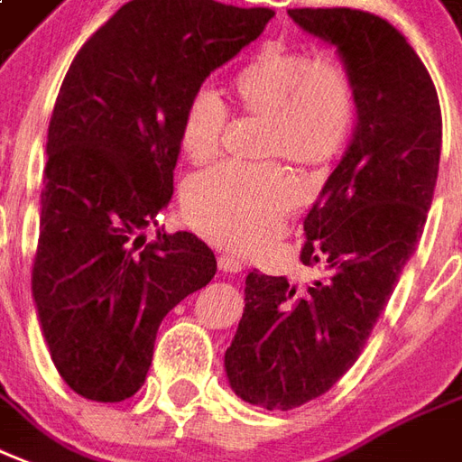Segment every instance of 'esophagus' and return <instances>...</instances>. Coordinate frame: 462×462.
Listing matches in <instances>:
<instances>
[{
  "label": "esophagus",
  "instance_id": "esophagus-1",
  "mask_svg": "<svg viewBox=\"0 0 462 462\" xmlns=\"http://www.w3.org/2000/svg\"><path fill=\"white\" fill-rule=\"evenodd\" d=\"M218 268L224 270V273H231V275H236V273H241V270L245 268V263L241 258H236V255H228V253H224V255H218Z\"/></svg>",
  "mask_w": 462,
  "mask_h": 462
}]
</instances>
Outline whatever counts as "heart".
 Instances as JSON below:
<instances>
[{
  "label": "heart",
  "instance_id": "b5f03b06",
  "mask_svg": "<svg viewBox=\"0 0 462 462\" xmlns=\"http://www.w3.org/2000/svg\"><path fill=\"white\" fill-rule=\"evenodd\" d=\"M238 112L265 124L263 161H290L301 172H321L343 152L356 126V87L334 60L307 51L263 46L231 79ZM228 112L211 89H197L180 116V145L194 165H209L221 151ZM297 204L284 168H221L194 178L185 189V214L211 241L253 253L277 234Z\"/></svg>",
  "mask_w": 462,
  "mask_h": 462
}]
</instances>
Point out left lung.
Returning a JSON list of instances; mask_svg holds the SVG:
<instances>
[{
    "label": "left lung",
    "instance_id": "1",
    "mask_svg": "<svg viewBox=\"0 0 462 462\" xmlns=\"http://www.w3.org/2000/svg\"><path fill=\"white\" fill-rule=\"evenodd\" d=\"M338 48L356 87L358 126L304 218L307 287L245 277V310L226 350L241 400L294 409L334 387L365 348L424 234L441 158V104L431 75L392 23L360 9H290Z\"/></svg>",
    "mask_w": 462,
    "mask_h": 462
}]
</instances>
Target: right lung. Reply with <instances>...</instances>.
I'll return each instance as SVG.
<instances>
[{
	"instance_id": "obj_1",
	"label": "right lung",
	"mask_w": 462,
	"mask_h": 462,
	"mask_svg": "<svg viewBox=\"0 0 462 462\" xmlns=\"http://www.w3.org/2000/svg\"><path fill=\"white\" fill-rule=\"evenodd\" d=\"M273 16L214 0L126 2L62 79L31 290L51 358L85 400L136 394L165 314L217 273L197 236L158 231L145 244L141 228L172 197L185 102Z\"/></svg>"
}]
</instances>
